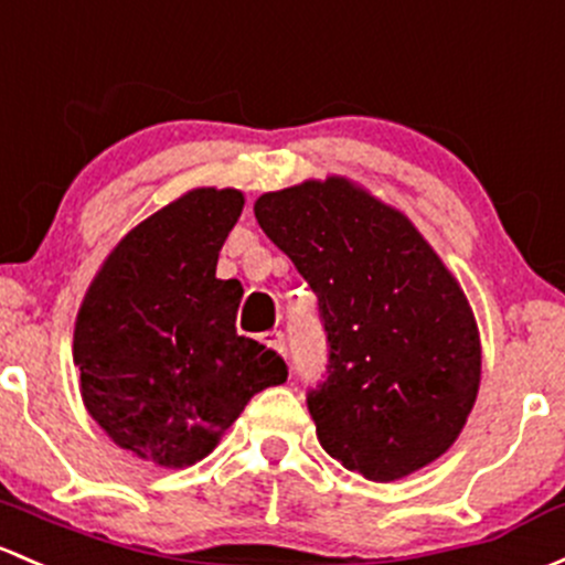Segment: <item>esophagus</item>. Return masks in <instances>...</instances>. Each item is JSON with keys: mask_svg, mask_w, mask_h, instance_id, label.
<instances>
[{"mask_svg": "<svg viewBox=\"0 0 565 565\" xmlns=\"http://www.w3.org/2000/svg\"><path fill=\"white\" fill-rule=\"evenodd\" d=\"M263 341L267 343V347L276 349V352H281L284 358H287V338H284V332H281V330H270V332H265Z\"/></svg>", "mask_w": 565, "mask_h": 565, "instance_id": "esophagus-1", "label": "esophagus"}]
</instances>
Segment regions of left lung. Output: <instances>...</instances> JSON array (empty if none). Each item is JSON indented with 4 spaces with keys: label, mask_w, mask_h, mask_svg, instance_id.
<instances>
[{
    "label": "left lung",
    "mask_w": 565,
    "mask_h": 565,
    "mask_svg": "<svg viewBox=\"0 0 565 565\" xmlns=\"http://www.w3.org/2000/svg\"><path fill=\"white\" fill-rule=\"evenodd\" d=\"M254 216L317 295L328 365L306 403L324 452L371 482L447 452L477 401L482 349L425 237L343 178L267 192Z\"/></svg>",
    "instance_id": "left-lung-1"
}]
</instances>
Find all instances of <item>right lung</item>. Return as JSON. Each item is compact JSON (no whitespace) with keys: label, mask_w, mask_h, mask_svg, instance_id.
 <instances>
[{"label":"right lung","mask_w":565,"mask_h":565,"mask_svg":"<svg viewBox=\"0 0 565 565\" xmlns=\"http://www.w3.org/2000/svg\"><path fill=\"white\" fill-rule=\"evenodd\" d=\"M241 211L235 189H194L148 216L113 248L75 322L88 414L164 468L203 460L257 392L287 382L281 354L237 335L241 281L216 278Z\"/></svg>","instance_id":"add662e5"}]
</instances>
